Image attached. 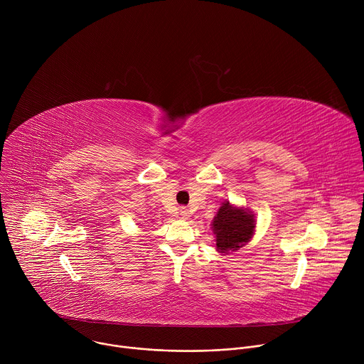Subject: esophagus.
Wrapping results in <instances>:
<instances>
[{
	"mask_svg": "<svg viewBox=\"0 0 364 364\" xmlns=\"http://www.w3.org/2000/svg\"><path fill=\"white\" fill-rule=\"evenodd\" d=\"M180 215H181L183 219H188V215H190V213H188V210L186 209V207H181V209H180Z\"/></svg>",
	"mask_w": 364,
	"mask_h": 364,
	"instance_id": "34e87169",
	"label": "esophagus"
}]
</instances>
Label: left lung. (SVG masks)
I'll list each match as a JSON object with an SVG mask.
<instances>
[{"label": "left lung", "instance_id": "1", "mask_svg": "<svg viewBox=\"0 0 364 364\" xmlns=\"http://www.w3.org/2000/svg\"><path fill=\"white\" fill-rule=\"evenodd\" d=\"M253 229L255 220L247 212L235 209L229 201L223 203L213 220L218 249L225 253L242 247L252 237Z\"/></svg>", "mask_w": 364, "mask_h": 364}]
</instances>
